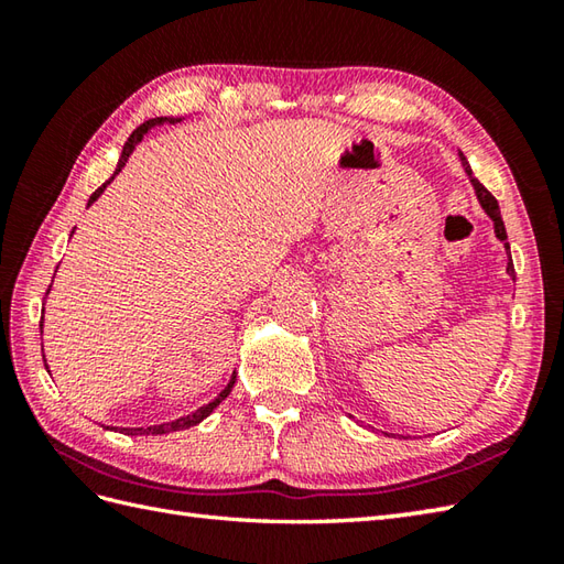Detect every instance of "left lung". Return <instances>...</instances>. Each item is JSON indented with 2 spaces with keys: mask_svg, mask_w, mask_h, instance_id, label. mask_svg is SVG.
Here are the masks:
<instances>
[{
  "mask_svg": "<svg viewBox=\"0 0 564 564\" xmlns=\"http://www.w3.org/2000/svg\"><path fill=\"white\" fill-rule=\"evenodd\" d=\"M460 162H463V170H465V174H467V178H470V184H473V188H475V194H477V200H480V206L485 208V213L489 215V218H492V223H495V235L501 239V242H505L507 239V227H505V220H501V213H499V203H497V198L489 194V191L477 182V178L473 176V170H470V164H467V160L463 158V152H460ZM507 251H509V245H507ZM507 273L511 275H517V271H513V261H511V254H509V263H507Z\"/></svg>",
  "mask_w": 564,
  "mask_h": 564,
  "instance_id": "obj_1",
  "label": "left lung"
}]
</instances>
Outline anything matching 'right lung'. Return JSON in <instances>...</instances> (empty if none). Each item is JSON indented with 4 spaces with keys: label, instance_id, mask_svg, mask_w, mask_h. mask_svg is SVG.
<instances>
[{
    "label": "right lung",
    "instance_id": "right-lung-1",
    "mask_svg": "<svg viewBox=\"0 0 564 564\" xmlns=\"http://www.w3.org/2000/svg\"><path fill=\"white\" fill-rule=\"evenodd\" d=\"M166 121L174 123V118H150V121H145V123H142V126H138V128L133 130V133H130L128 142H126V145H123L121 160H118V164H116V172H113V176H111L109 182H106V184H101L97 191H94V194L89 196V203H87V206H91V203L97 200V198L104 194V188L113 182L116 174L123 170L126 162H128V158H130V154H133V150H135L138 142H140L142 138H145L148 130H150V128H154V126H162V123H166ZM176 121H182V118H176ZM47 291H51V289H47ZM41 329H43V322H41ZM232 386H235V378H230V382H227L225 390H223V392L218 394V398H215L213 402H208V404L198 406L196 412H191V414H186V416H182V419H174V422L158 424V426H148V429H123V431H126L128 436H138V434H140V436H145V434H170V431H182V429H188V426H196V424H200L203 419H206V416H208V414L215 410V406H218V404H220V402L227 398V394H230Z\"/></svg>",
    "mask_w": 564,
    "mask_h": 564
}]
</instances>
